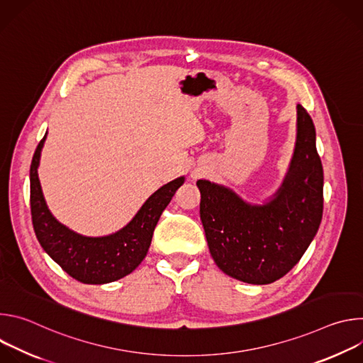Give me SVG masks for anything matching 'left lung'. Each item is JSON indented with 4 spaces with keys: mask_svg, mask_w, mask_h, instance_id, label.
Listing matches in <instances>:
<instances>
[{
    "mask_svg": "<svg viewBox=\"0 0 363 363\" xmlns=\"http://www.w3.org/2000/svg\"><path fill=\"white\" fill-rule=\"evenodd\" d=\"M196 186L206 242L220 270L250 284L281 279L313 241L323 216V167L312 118L297 105L289 171L263 203H251L208 179H198Z\"/></svg>",
    "mask_w": 363,
    "mask_h": 363,
    "instance_id": "8db88e82",
    "label": "left lung"
}]
</instances>
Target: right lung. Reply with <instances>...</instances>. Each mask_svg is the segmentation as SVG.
I'll list each match as a JSON object with an SVG mask.
<instances>
[{"label": "right lung", "mask_w": 363, "mask_h": 363, "mask_svg": "<svg viewBox=\"0 0 363 363\" xmlns=\"http://www.w3.org/2000/svg\"><path fill=\"white\" fill-rule=\"evenodd\" d=\"M45 138L47 132L30 167L31 220L40 245L69 276L84 284H106L130 274L145 258L153 230L185 177L155 191L119 231L103 237L82 235L62 224L45 203L37 172Z\"/></svg>", "instance_id": "right-lung-1"}]
</instances>
